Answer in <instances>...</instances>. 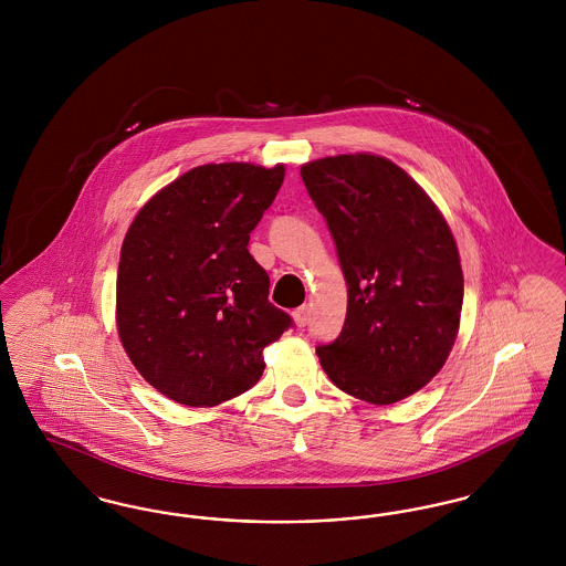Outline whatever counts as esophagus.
Wrapping results in <instances>:
<instances>
[{"mask_svg":"<svg viewBox=\"0 0 566 566\" xmlns=\"http://www.w3.org/2000/svg\"><path fill=\"white\" fill-rule=\"evenodd\" d=\"M293 318H295L296 326L303 328L305 324L310 323V307L307 305L296 307L295 312H293Z\"/></svg>","mask_w":566,"mask_h":566,"instance_id":"esophagus-1","label":"esophagus"}]
</instances>
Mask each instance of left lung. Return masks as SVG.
Wrapping results in <instances>:
<instances>
[{
    "label": "left lung",
    "mask_w": 566,
    "mask_h": 566,
    "mask_svg": "<svg viewBox=\"0 0 566 566\" xmlns=\"http://www.w3.org/2000/svg\"><path fill=\"white\" fill-rule=\"evenodd\" d=\"M348 284L335 342L316 348L326 376L352 397L390 405L439 374L457 339L462 270L454 235L399 165L339 155L301 167Z\"/></svg>",
    "instance_id": "8db88e82"
}]
</instances>
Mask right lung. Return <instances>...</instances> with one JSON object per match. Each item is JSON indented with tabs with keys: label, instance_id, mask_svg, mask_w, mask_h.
<instances>
[{
	"label": "right lung",
	"instance_id": "add662e5",
	"mask_svg": "<svg viewBox=\"0 0 566 566\" xmlns=\"http://www.w3.org/2000/svg\"><path fill=\"white\" fill-rule=\"evenodd\" d=\"M282 180L284 165H201L135 216L116 324L135 369L167 399L212 407L242 395L263 376V348L293 326L248 252Z\"/></svg>",
	"mask_w": 566,
	"mask_h": 566
}]
</instances>
